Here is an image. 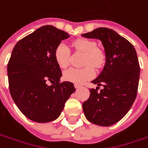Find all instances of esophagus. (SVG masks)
Masks as SVG:
<instances>
[{
  "instance_id": "1",
  "label": "esophagus",
  "mask_w": 148,
  "mask_h": 148,
  "mask_svg": "<svg viewBox=\"0 0 148 148\" xmlns=\"http://www.w3.org/2000/svg\"><path fill=\"white\" fill-rule=\"evenodd\" d=\"M74 86H75L76 89H78L80 88V87H82V85H80V84H74Z\"/></svg>"
}]
</instances>
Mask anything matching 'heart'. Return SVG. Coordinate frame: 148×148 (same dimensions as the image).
Returning a JSON list of instances; mask_svg holds the SVG:
<instances>
[{"label":"heart","mask_w":148,"mask_h":148,"mask_svg":"<svg viewBox=\"0 0 148 148\" xmlns=\"http://www.w3.org/2000/svg\"><path fill=\"white\" fill-rule=\"evenodd\" d=\"M73 48L84 53L82 64L86 65L83 68H70L64 72L63 78L66 82L81 84L94 77V70L92 65L95 68H100L105 65V54L99 48L96 43L88 38H77L72 42ZM54 58L58 65L64 69L69 65L70 50L65 43H59L54 50ZM90 65H92L90 66Z\"/></svg>","instance_id":"heart-1"}]
</instances>
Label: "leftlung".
Masks as SVG:
<instances>
[{
  "mask_svg": "<svg viewBox=\"0 0 148 148\" xmlns=\"http://www.w3.org/2000/svg\"><path fill=\"white\" fill-rule=\"evenodd\" d=\"M98 38L105 48L106 62L102 72L92 83L102 85L100 92L90 90V97L82 104L86 118L99 126H110L131 109L137 96L140 66L134 45L116 32L98 28L82 34Z\"/></svg>",
  "mask_w": 148,
  "mask_h": 148,
  "instance_id": "left-lung-1",
  "label": "left lung"
}]
</instances>
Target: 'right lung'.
<instances>
[{"label":"right lung","mask_w":148,"mask_h":148,"mask_svg":"<svg viewBox=\"0 0 148 148\" xmlns=\"http://www.w3.org/2000/svg\"><path fill=\"white\" fill-rule=\"evenodd\" d=\"M68 37L54 26H42L20 39L11 53L7 65L10 93L22 114L34 122L58 119L76 90L73 83L60 82L62 71L54 58L56 47Z\"/></svg>","instance_id":"right-lung-1"}]
</instances>
